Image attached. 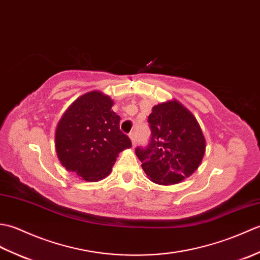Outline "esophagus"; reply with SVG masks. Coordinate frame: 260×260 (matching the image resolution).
<instances>
[{
	"instance_id": "obj_1",
	"label": "esophagus",
	"mask_w": 260,
	"mask_h": 260,
	"mask_svg": "<svg viewBox=\"0 0 260 260\" xmlns=\"http://www.w3.org/2000/svg\"><path fill=\"white\" fill-rule=\"evenodd\" d=\"M129 139H131V141H132V145H133V147H134L135 144H136V136H135L134 132H133V133L129 134Z\"/></svg>"
}]
</instances>
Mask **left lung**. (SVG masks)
<instances>
[{"mask_svg": "<svg viewBox=\"0 0 260 260\" xmlns=\"http://www.w3.org/2000/svg\"><path fill=\"white\" fill-rule=\"evenodd\" d=\"M148 123L150 143L135 150L148 179L169 185L194 173L206 152V139L190 110L175 99L165 102L153 107Z\"/></svg>", "mask_w": 260, "mask_h": 260, "instance_id": "left-lung-1", "label": "left lung"}]
</instances>
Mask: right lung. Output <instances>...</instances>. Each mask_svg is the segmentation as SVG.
<instances>
[{"mask_svg":"<svg viewBox=\"0 0 260 260\" xmlns=\"http://www.w3.org/2000/svg\"><path fill=\"white\" fill-rule=\"evenodd\" d=\"M109 96L93 90L80 96L60 118L56 152L60 163L82 180L96 182L110 173L116 157L132 146L119 129L120 117Z\"/></svg>","mask_w":260,"mask_h":260,"instance_id":"1","label":"right lung"}]
</instances>
